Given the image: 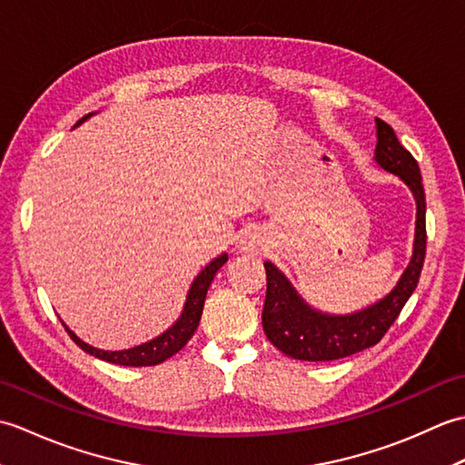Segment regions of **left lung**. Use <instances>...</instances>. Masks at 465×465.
Returning a JSON list of instances; mask_svg holds the SVG:
<instances>
[{"instance_id": "obj_1", "label": "left lung", "mask_w": 465, "mask_h": 465, "mask_svg": "<svg viewBox=\"0 0 465 465\" xmlns=\"http://www.w3.org/2000/svg\"><path fill=\"white\" fill-rule=\"evenodd\" d=\"M375 124H378L375 162L383 170L400 175L410 185L418 202L416 243H413L411 263L388 298L371 308L351 315H323L310 310L298 298L290 282L283 278V273L275 270L270 262H265L268 292H265L262 312L263 331L275 348L293 360L331 361L371 348L391 328L420 282L428 243L426 193H423L420 165L416 157L400 143L390 124H385L380 117Z\"/></svg>"}]
</instances>
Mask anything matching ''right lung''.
Segmentation results:
<instances>
[{"mask_svg": "<svg viewBox=\"0 0 465 465\" xmlns=\"http://www.w3.org/2000/svg\"><path fill=\"white\" fill-rule=\"evenodd\" d=\"M90 115L92 114L84 115L75 125H80ZM225 262H227V255L223 253L217 260H213L210 265H207V268L200 275H197L195 282L192 283L190 293H187V302H185L182 318L177 320L165 333H162L160 338H155L152 341L137 345V348H132V350H124V351H104V350H97V348H92V345L84 343L74 331H69L67 328H65V331L69 333V338H72L77 345H80L84 351H87L90 355H95V358H100L104 361L117 363V365H130V368H142V365L162 363L167 358L175 355L187 341L192 340L193 331L197 330V323H200V320H202L207 288H210L213 275L217 273V270H220Z\"/></svg>", "mask_w": 465, "mask_h": 465, "instance_id": "obj_1", "label": "right lung"}]
</instances>
